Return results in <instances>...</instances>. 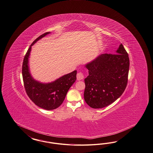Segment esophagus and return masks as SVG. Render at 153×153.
<instances>
[{"label": "esophagus", "instance_id": "esophagus-1", "mask_svg": "<svg viewBox=\"0 0 153 153\" xmlns=\"http://www.w3.org/2000/svg\"><path fill=\"white\" fill-rule=\"evenodd\" d=\"M84 78V75L82 72H79L77 74V80H81Z\"/></svg>", "mask_w": 153, "mask_h": 153}]
</instances>
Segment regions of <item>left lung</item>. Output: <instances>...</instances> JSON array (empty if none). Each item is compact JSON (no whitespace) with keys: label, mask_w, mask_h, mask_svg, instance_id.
<instances>
[{"label":"left lung","mask_w":153,"mask_h":153,"mask_svg":"<svg viewBox=\"0 0 153 153\" xmlns=\"http://www.w3.org/2000/svg\"><path fill=\"white\" fill-rule=\"evenodd\" d=\"M84 100L93 108L110 105L124 93L129 68L128 54L120 45L116 53H103L85 65Z\"/></svg>","instance_id":"obj_1"}]
</instances>
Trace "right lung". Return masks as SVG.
<instances>
[{
	"label": "right lung",
	"instance_id": "1",
	"mask_svg": "<svg viewBox=\"0 0 153 153\" xmlns=\"http://www.w3.org/2000/svg\"><path fill=\"white\" fill-rule=\"evenodd\" d=\"M50 33L43 34L33 41L24 56L22 67L23 82L27 95L37 106L47 110H54L62 104L68 90L76 79L77 74V71H74L48 84H42L32 77L28 64L32 46Z\"/></svg>",
	"mask_w": 153,
	"mask_h": 153
}]
</instances>
